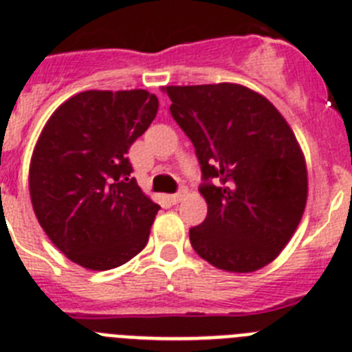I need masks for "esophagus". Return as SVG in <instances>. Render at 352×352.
<instances>
[{"label": "esophagus", "mask_w": 352, "mask_h": 352, "mask_svg": "<svg viewBox=\"0 0 352 352\" xmlns=\"http://www.w3.org/2000/svg\"><path fill=\"white\" fill-rule=\"evenodd\" d=\"M186 195V188H182L179 190V192H176V193H173V195H169V201L173 202V204H178L179 201H182L183 197H185Z\"/></svg>", "instance_id": "1"}]
</instances>
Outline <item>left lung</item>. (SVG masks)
<instances>
[{
  "label": "left lung",
  "mask_w": 352,
  "mask_h": 352,
  "mask_svg": "<svg viewBox=\"0 0 352 352\" xmlns=\"http://www.w3.org/2000/svg\"><path fill=\"white\" fill-rule=\"evenodd\" d=\"M170 115L195 146L208 216L190 228L206 262L228 272L270 263L300 223L304 153L270 101L235 83L166 87Z\"/></svg>",
  "instance_id": "8db88e82"
}]
</instances>
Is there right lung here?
Returning a JSON list of instances; mask_svg holds the SVG:
<instances>
[{
    "label": "right lung",
    "mask_w": 352,
    "mask_h": 352,
    "mask_svg": "<svg viewBox=\"0 0 352 352\" xmlns=\"http://www.w3.org/2000/svg\"><path fill=\"white\" fill-rule=\"evenodd\" d=\"M157 111L159 99L146 90H87L45 124L29 193L41 228L71 262L109 270L146 246L160 206L131 176L127 151Z\"/></svg>",
    "instance_id": "obj_1"
}]
</instances>
